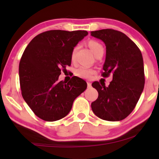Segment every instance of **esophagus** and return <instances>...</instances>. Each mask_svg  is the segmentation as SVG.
Here are the masks:
<instances>
[{"label": "esophagus", "mask_w": 159, "mask_h": 159, "mask_svg": "<svg viewBox=\"0 0 159 159\" xmlns=\"http://www.w3.org/2000/svg\"><path fill=\"white\" fill-rule=\"evenodd\" d=\"M87 87H89V88H90V87H91V83L90 82H87Z\"/></svg>", "instance_id": "esophagus-1"}]
</instances>
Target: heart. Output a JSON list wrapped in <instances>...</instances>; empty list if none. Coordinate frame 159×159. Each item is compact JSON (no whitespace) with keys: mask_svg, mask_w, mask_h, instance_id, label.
<instances>
[{"mask_svg":"<svg viewBox=\"0 0 159 159\" xmlns=\"http://www.w3.org/2000/svg\"><path fill=\"white\" fill-rule=\"evenodd\" d=\"M88 46L90 48V50L92 51V52L93 53L94 55L96 56L97 54V53L99 52L100 50L103 49V46L100 44L97 41H95V40H91L88 43ZM77 50V48H75L72 52V59L73 60L75 58V52ZM75 75L78 77L82 78H90L92 76V75L93 74V70L90 68H87L85 66H80L75 70Z\"/></svg>","mask_w":159,"mask_h":159,"instance_id":"1","label":"heart"}]
</instances>
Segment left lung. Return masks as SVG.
I'll list each match as a JSON object with an SVG mask.
<instances>
[{"label": "left lung", "instance_id": "left-lung-1", "mask_svg": "<svg viewBox=\"0 0 159 159\" xmlns=\"http://www.w3.org/2000/svg\"><path fill=\"white\" fill-rule=\"evenodd\" d=\"M106 46L103 65L104 77L112 75L108 87L95 81L98 98L91 104L93 113L100 119L120 121L132 113L143 90V61L140 49L123 33L103 29L91 32Z\"/></svg>", "mask_w": 159, "mask_h": 159}]
</instances>
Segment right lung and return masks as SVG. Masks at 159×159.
<instances>
[{"label":"right lung","mask_w":159,"mask_h":159,"mask_svg":"<svg viewBox=\"0 0 159 159\" xmlns=\"http://www.w3.org/2000/svg\"><path fill=\"white\" fill-rule=\"evenodd\" d=\"M87 34L86 30H49L35 36L25 48L19 69L21 94L40 119L63 118L87 89V82L76 76L68 83L58 78L71 65L74 47Z\"/></svg>","instance_id":"right-lung-1"}]
</instances>
